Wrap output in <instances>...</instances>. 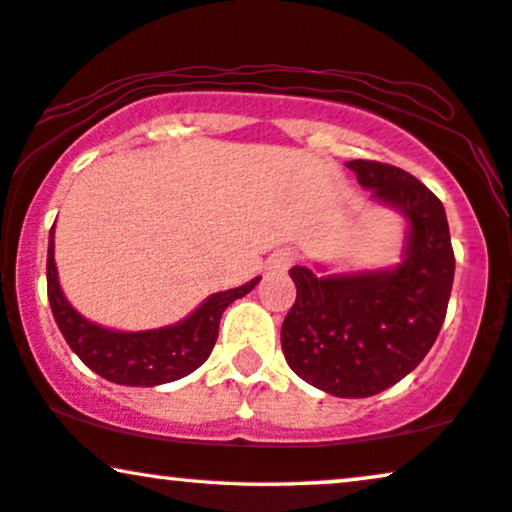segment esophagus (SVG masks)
<instances>
[{
    "label": "esophagus",
    "mask_w": 512,
    "mask_h": 512,
    "mask_svg": "<svg viewBox=\"0 0 512 512\" xmlns=\"http://www.w3.org/2000/svg\"><path fill=\"white\" fill-rule=\"evenodd\" d=\"M295 260H297V255L292 250H278V252H274V255H271V260H269V269L271 271H288L292 264H295Z\"/></svg>",
    "instance_id": "esophagus-1"
}]
</instances>
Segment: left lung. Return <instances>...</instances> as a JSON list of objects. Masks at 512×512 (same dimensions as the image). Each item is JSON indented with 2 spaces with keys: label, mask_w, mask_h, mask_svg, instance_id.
I'll list each match as a JSON object with an SVG mask.
<instances>
[{
  "label": "left lung",
  "mask_w": 512,
  "mask_h": 512,
  "mask_svg": "<svg viewBox=\"0 0 512 512\" xmlns=\"http://www.w3.org/2000/svg\"><path fill=\"white\" fill-rule=\"evenodd\" d=\"M377 201L410 222L405 260L395 269L313 276L292 267L297 299L281 327L292 372L339 398H367L407 377L445 323L454 250L445 208L424 182L379 161L346 163Z\"/></svg>",
  "instance_id": "8db88e82"
}]
</instances>
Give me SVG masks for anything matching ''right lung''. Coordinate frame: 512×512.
<instances>
[{
    "instance_id": "1",
    "label": "right lung",
    "mask_w": 512,
    "mask_h": 512,
    "mask_svg": "<svg viewBox=\"0 0 512 512\" xmlns=\"http://www.w3.org/2000/svg\"><path fill=\"white\" fill-rule=\"evenodd\" d=\"M260 278H252L241 288L215 292L182 323L147 332H114L91 323L67 302L58 283L53 260V227L46 257V288L53 318L65 342L81 358V363L100 377L124 386H159L187 377L206 363L217 342L220 318L234 299L255 288Z\"/></svg>"
}]
</instances>
